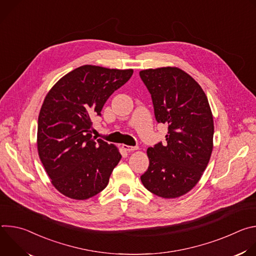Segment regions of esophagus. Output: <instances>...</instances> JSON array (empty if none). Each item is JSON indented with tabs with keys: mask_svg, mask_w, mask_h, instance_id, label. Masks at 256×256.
Returning <instances> with one entry per match:
<instances>
[{
	"mask_svg": "<svg viewBox=\"0 0 256 256\" xmlns=\"http://www.w3.org/2000/svg\"><path fill=\"white\" fill-rule=\"evenodd\" d=\"M122 147L124 150H126L128 152H132V151H136L138 149V147H132V146H128V144H122Z\"/></svg>",
	"mask_w": 256,
	"mask_h": 256,
	"instance_id": "1",
	"label": "esophagus"
}]
</instances>
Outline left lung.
<instances>
[{
    "instance_id": "1",
    "label": "left lung",
    "mask_w": 256,
    "mask_h": 256,
    "mask_svg": "<svg viewBox=\"0 0 256 256\" xmlns=\"http://www.w3.org/2000/svg\"><path fill=\"white\" fill-rule=\"evenodd\" d=\"M148 88L158 122L168 126L166 144L147 150L149 167L144 186L163 198L188 194L200 181L212 151L214 120L198 83L176 66L140 72Z\"/></svg>"
}]
</instances>
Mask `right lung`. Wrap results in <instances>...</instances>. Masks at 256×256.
<instances>
[{
    "label": "right lung",
    "instance_id": "right-lung-1",
    "mask_svg": "<svg viewBox=\"0 0 256 256\" xmlns=\"http://www.w3.org/2000/svg\"><path fill=\"white\" fill-rule=\"evenodd\" d=\"M134 70L85 64L68 72L46 94L38 126V150L52 184L78 200L102 192L122 155L92 138L93 116Z\"/></svg>",
    "mask_w": 256,
    "mask_h": 256
}]
</instances>
